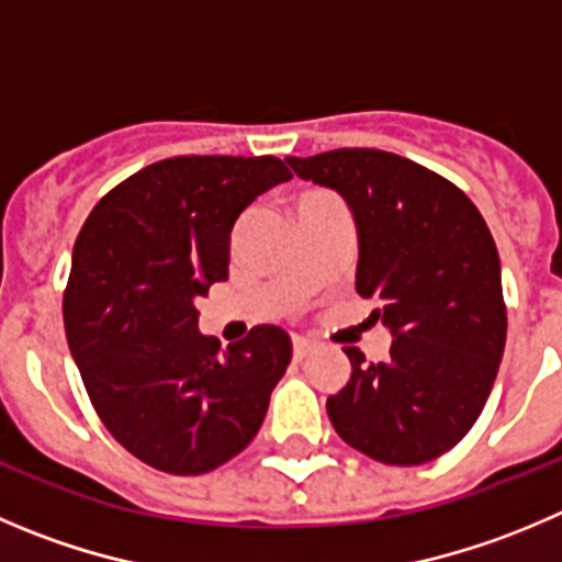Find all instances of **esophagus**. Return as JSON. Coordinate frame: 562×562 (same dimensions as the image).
I'll return each instance as SVG.
<instances>
[{"instance_id": "1", "label": "esophagus", "mask_w": 562, "mask_h": 562, "mask_svg": "<svg viewBox=\"0 0 562 562\" xmlns=\"http://www.w3.org/2000/svg\"><path fill=\"white\" fill-rule=\"evenodd\" d=\"M314 347L317 345H314L312 339H306V336H295V339H292V352H295V358H306Z\"/></svg>"}]
</instances>
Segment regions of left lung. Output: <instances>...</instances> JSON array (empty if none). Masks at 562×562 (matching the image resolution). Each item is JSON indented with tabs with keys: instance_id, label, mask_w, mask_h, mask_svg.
Listing matches in <instances>:
<instances>
[{
	"instance_id": "1",
	"label": "left lung",
	"mask_w": 562,
	"mask_h": 562,
	"mask_svg": "<svg viewBox=\"0 0 562 562\" xmlns=\"http://www.w3.org/2000/svg\"><path fill=\"white\" fill-rule=\"evenodd\" d=\"M330 187L358 228L356 290L392 330L386 361L345 347L350 381L330 425L358 452L416 467L445 456L477 422L507 336L499 254L477 206L445 176L378 148L286 157Z\"/></svg>"
}]
</instances>
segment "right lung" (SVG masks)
<instances>
[{"instance_id":"add662e5","label":"right lung","mask_w":562,"mask_h":562,"mask_svg":"<svg viewBox=\"0 0 562 562\" xmlns=\"http://www.w3.org/2000/svg\"><path fill=\"white\" fill-rule=\"evenodd\" d=\"M290 179L276 157L162 159L112 187L74 243L68 347L112 438L159 472H212L265 422L290 334L256 325L221 350L195 301L228 278L245 206Z\"/></svg>"}]
</instances>
